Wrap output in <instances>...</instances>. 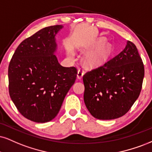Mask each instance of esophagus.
Masks as SVG:
<instances>
[{
	"mask_svg": "<svg viewBox=\"0 0 152 152\" xmlns=\"http://www.w3.org/2000/svg\"><path fill=\"white\" fill-rule=\"evenodd\" d=\"M83 75H84V71L82 69L80 68L77 71V77L78 79H81L82 77H83Z\"/></svg>",
	"mask_w": 152,
	"mask_h": 152,
	"instance_id": "1",
	"label": "esophagus"
}]
</instances>
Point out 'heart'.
Wrapping results in <instances>:
<instances>
[{"instance_id": "obj_1", "label": "heart", "mask_w": 152, "mask_h": 152, "mask_svg": "<svg viewBox=\"0 0 152 152\" xmlns=\"http://www.w3.org/2000/svg\"><path fill=\"white\" fill-rule=\"evenodd\" d=\"M95 46H96V48L89 52L86 56L87 63L93 67L99 66L103 64L107 60L111 50L110 45L107 43H105L104 39H99L93 44L87 46L86 48L87 50H90ZM67 55L70 58H73L74 57V52L70 48H67Z\"/></svg>"}]
</instances>
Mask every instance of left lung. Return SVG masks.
<instances>
[{
  "label": "left lung",
  "mask_w": 152,
  "mask_h": 152,
  "mask_svg": "<svg viewBox=\"0 0 152 152\" xmlns=\"http://www.w3.org/2000/svg\"><path fill=\"white\" fill-rule=\"evenodd\" d=\"M144 75L137 48L128 41L119 54L83 76L86 107L97 119L124 115L139 97Z\"/></svg>",
  "instance_id": "left-lung-1"
}]
</instances>
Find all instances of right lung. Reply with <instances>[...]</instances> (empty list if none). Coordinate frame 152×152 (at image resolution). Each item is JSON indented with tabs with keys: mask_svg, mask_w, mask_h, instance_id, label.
<instances>
[{
	"mask_svg": "<svg viewBox=\"0 0 152 152\" xmlns=\"http://www.w3.org/2000/svg\"><path fill=\"white\" fill-rule=\"evenodd\" d=\"M63 28L50 26L26 39L9 64L10 98L24 117L36 123H46L57 115L76 80L75 67H63L55 55L56 36Z\"/></svg>",
	"mask_w": 152,
	"mask_h": 152,
	"instance_id": "right-lung-1",
	"label": "right lung"
}]
</instances>
